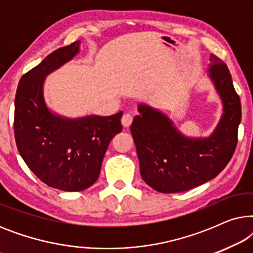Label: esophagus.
Wrapping results in <instances>:
<instances>
[{
    "label": "esophagus",
    "instance_id": "34e87169",
    "mask_svg": "<svg viewBox=\"0 0 253 253\" xmlns=\"http://www.w3.org/2000/svg\"><path fill=\"white\" fill-rule=\"evenodd\" d=\"M121 121H122V124H123L124 127H129L131 126V123H132V121H133V116L131 115V114L126 113L122 116V120H121Z\"/></svg>",
    "mask_w": 253,
    "mask_h": 253
}]
</instances>
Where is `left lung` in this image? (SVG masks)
<instances>
[{"mask_svg": "<svg viewBox=\"0 0 253 253\" xmlns=\"http://www.w3.org/2000/svg\"><path fill=\"white\" fill-rule=\"evenodd\" d=\"M210 76L223 101V115L206 139L182 136L170 120L140 105L131 124L139 159L140 175L147 185L162 193L183 192L216 177L233 157L242 119L240 96L224 62L211 55Z\"/></svg>", "mask_w": 253, "mask_h": 253, "instance_id": "1", "label": "left lung"}]
</instances>
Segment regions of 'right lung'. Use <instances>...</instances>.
<instances>
[{
	"instance_id": "add662e5",
	"label": "right lung",
	"mask_w": 253,
	"mask_h": 253,
	"mask_svg": "<svg viewBox=\"0 0 253 253\" xmlns=\"http://www.w3.org/2000/svg\"><path fill=\"white\" fill-rule=\"evenodd\" d=\"M79 43L53 51L24 74L15 99L13 130L19 154L44 184L63 191H82L94 184L110 140L122 131V112L67 120L53 115L44 105V77L71 60Z\"/></svg>"
}]
</instances>
